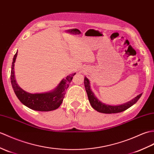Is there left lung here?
Masks as SVG:
<instances>
[{
    "instance_id": "1",
    "label": "left lung",
    "mask_w": 154,
    "mask_h": 154,
    "mask_svg": "<svg viewBox=\"0 0 154 154\" xmlns=\"http://www.w3.org/2000/svg\"><path fill=\"white\" fill-rule=\"evenodd\" d=\"M84 83L85 90L87 93L88 100L91 103V105L92 106V108L97 111V112L103 113H116L123 112V111L127 109L128 108H129L130 107L134 105V103L138 100L139 98L141 97V96L142 94H140L138 95L137 97H135L134 99L132 100L124 103V104H121L119 106L106 105L105 103H102L94 96V93L91 91L90 85H89L90 83H89V81L87 77H85Z\"/></svg>"
}]
</instances>
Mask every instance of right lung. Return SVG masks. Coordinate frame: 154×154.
<instances>
[{
	"label": "right lung",
	"instance_id": "obj_1",
	"mask_svg": "<svg viewBox=\"0 0 154 154\" xmlns=\"http://www.w3.org/2000/svg\"><path fill=\"white\" fill-rule=\"evenodd\" d=\"M17 52L14 55L12 64L10 79L14 91L20 101L23 105L31 109L40 111V112H49L58 108L62 103L66 91L72 81L73 77L75 73L68 75L60 82L57 88L52 92L40 94H31L21 89L16 82L14 76V63L16 59Z\"/></svg>",
	"mask_w": 154,
	"mask_h": 154
}]
</instances>
